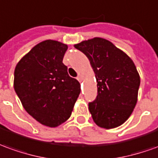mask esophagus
<instances>
[{"label": "esophagus", "instance_id": "34e87169", "mask_svg": "<svg viewBox=\"0 0 158 158\" xmlns=\"http://www.w3.org/2000/svg\"><path fill=\"white\" fill-rule=\"evenodd\" d=\"M77 79L79 80V82H81V81H82V76L79 75V76H78V77H77Z\"/></svg>", "mask_w": 158, "mask_h": 158}]
</instances>
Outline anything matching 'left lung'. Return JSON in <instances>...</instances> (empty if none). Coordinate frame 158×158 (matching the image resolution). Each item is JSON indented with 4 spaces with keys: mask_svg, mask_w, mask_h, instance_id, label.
<instances>
[{
    "mask_svg": "<svg viewBox=\"0 0 158 158\" xmlns=\"http://www.w3.org/2000/svg\"><path fill=\"white\" fill-rule=\"evenodd\" d=\"M90 60L98 82V96L89 102L94 122L114 128L123 124L135 108L140 85L132 59L110 41L94 37L74 45Z\"/></svg>",
    "mask_w": 158,
    "mask_h": 158,
    "instance_id": "obj_1",
    "label": "left lung"
}]
</instances>
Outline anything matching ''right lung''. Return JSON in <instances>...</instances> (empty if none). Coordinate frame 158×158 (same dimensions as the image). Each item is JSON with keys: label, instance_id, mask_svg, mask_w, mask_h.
I'll return each instance as SVG.
<instances>
[{"label": "right lung", "instance_id": "right-lung-1", "mask_svg": "<svg viewBox=\"0 0 158 158\" xmlns=\"http://www.w3.org/2000/svg\"><path fill=\"white\" fill-rule=\"evenodd\" d=\"M68 45L46 40L18 62L14 86L26 112L43 125L56 127L68 120L80 93V84L62 62Z\"/></svg>", "mask_w": 158, "mask_h": 158}]
</instances>
